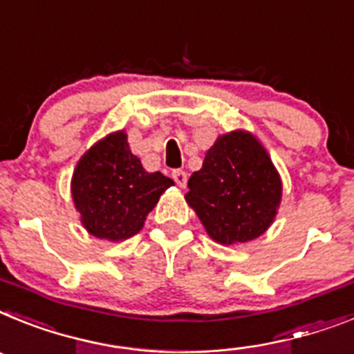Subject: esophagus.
Instances as JSON below:
<instances>
[{"mask_svg": "<svg viewBox=\"0 0 354 354\" xmlns=\"http://www.w3.org/2000/svg\"><path fill=\"white\" fill-rule=\"evenodd\" d=\"M173 178L180 187H185L187 185V173L185 171H181V169H176L173 171Z\"/></svg>", "mask_w": 354, "mask_h": 354, "instance_id": "1", "label": "esophagus"}]
</instances>
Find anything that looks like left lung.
I'll list each match as a JSON object with an SVG mask.
<instances>
[{
  "mask_svg": "<svg viewBox=\"0 0 354 354\" xmlns=\"http://www.w3.org/2000/svg\"><path fill=\"white\" fill-rule=\"evenodd\" d=\"M187 203L215 242H250L269 228L281 201V180L254 135H221L189 178Z\"/></svg>",
  "mask_w": 354,
  "mask_h": 354,
  "instance_id": "8db88e82",
  "label": "left lung"
}]
</instances>
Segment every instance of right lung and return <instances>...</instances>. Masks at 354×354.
I'll use <instances>...</instances> for the list:
<instances>
[{"mask_svg":"<svg viewBox=\"0 0 354 354\" xmlns=\"http://www.w3.org/2000/svg\"><path fill=\"white\" fill-rule=\"evenodd\" d=\"M171 185L174 181L162 173H147L124 131H115L80 158L71 194L91 235L119 242L142 230L146 215Z\"/></svg>","mask_w":354,"mask_h":354,"instance_id":"1","label":"right lung"}]
</instances>
